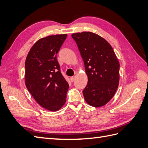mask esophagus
<instances>
[{
    "instance_id": "esophagus-1",
    "label": "esophagus",
    "mask_w": 148,
    "mask_h": 148,
    "mask_svg": "<svg viewBox=\"0 0 148 148\" xmlns=\"http://www.w3.org/2000/svg\"><path fill=\"white\" fill-rule=\"evenodd\" d=\"M74 80H75V77H71L70 78V80L71 82H73L74 81Z\"/></svg>"
}]
</instances>
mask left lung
<instances>
[{
	"mask_svg": "<svg viewBox=\"0 0 148 148\" xmlns=\"http://www.w3.org/2000/svg\"><path fill=\"white\" fill-rule=\"evenodd\" d=\"M84 62L88 83L83 90L86 102L99 107L114 97L119 82V62L105 39L92 32L73 33Z\"/></svg>",
	"mask_w": 148,
	"mask_h": 148,
	"instance_id": "8db88e82",
	"label": "left lung"
}]
</instances>
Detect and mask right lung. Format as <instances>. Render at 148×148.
Segmentation results:
<instances>
[{
    "label": "right lung",
    "instance_id": "obj_1",
    "mask_svg": "<svg viewBox=\"0 0 148 148\" xmlns=\"http://www.w3.org/2000/svg\"><path fill=\"white\" fill-rule=\"evenodd\" d=\"M66 34L39 39L32 46L25 62V84L39 105L57 111L66 102L69 85L60 71L56 55Z\"/></svg>",
    "mask_w": 148,
    "mask_h": 148
}]
</instances>
